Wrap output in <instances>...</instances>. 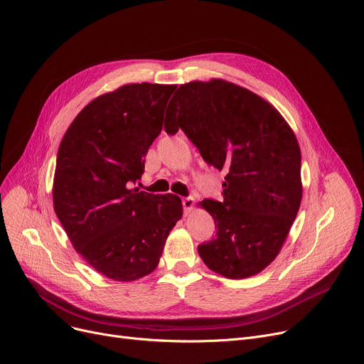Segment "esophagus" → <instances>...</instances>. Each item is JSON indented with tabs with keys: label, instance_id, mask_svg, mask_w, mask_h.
Listing matches in <instances>:
<instances>
[{
	"label": "esophagus",
	"instance_id": "obj_1",
	"mask_svg": "<svg viewBox=\"0 0 364 364\" xmlns=\"http://www.w3.org/2000/svg\"><path fill=\"white\" fill-rule=\"evenodd\" d=\"M183 207L184 211H192L195 207V199L193 198H184L183 199Z\"/></svg>",
	"mask_w": 364,
	"mask_h": 364
}]
</instances>
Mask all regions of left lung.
<instances>
[{"label":"left lung","instance_id":"8db88e82","mask_svg":"<svg viewBox=\"0 0 364 364\" xmlns=\"http://www.w3.org/2000/svg\"><path fill=\"white\" fill-rule=\"evenodd\" d=\"M171 101L166 132L183 129L226 173L223 202H199L217 229L199 256L221 277L257 275L279 255L302 200L297 138L271 102L221 78L180 85Z\"/></svg>","mask_w":364,"mask_h":364}]
</instances>
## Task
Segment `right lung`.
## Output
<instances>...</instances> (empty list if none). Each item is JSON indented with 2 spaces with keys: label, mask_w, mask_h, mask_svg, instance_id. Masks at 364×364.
Wrapping results in <instances>:
<instances>
[{
  "label": "right lung",
  "mask_w": 364,
  "mask_h": 364,
  "mask_svg": "<svg viewBox=\"0 0 364 364\" xmlns=\"http://www.w3.org/2000/svg\"><path fill=\"white\" fill-rule=\"evenodd\" d=\"M176 85L129 83L92 100L62 136L53 208L74 250L104 277L129 282L159 264L183 217L176 195L138 192L144 157Z\"/></svg>",
  "instance_id": "add662e5"
}]
</instances>
